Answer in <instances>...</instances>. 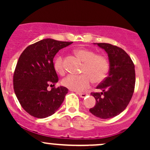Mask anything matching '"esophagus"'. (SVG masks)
I'll return each mask as SVG.
<instances>
[{
  "instance_id": "1",
  "label": "esophagus",
  "mask_w": 150,
  "mask_h": 150,
  "mask_svg": "<svg viewBox=\"0 0 150 150\" xmlns=\"http://www.w3.org/2000/svg\"><path fill=\"white\" fill-rule=\"evenodd\" d=\"M77 94H78V95L80 96V97H81V98H85L86 96L87 95V93H79V92H77Z\"/></svg>"
}]
</instances>
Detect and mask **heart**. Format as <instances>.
Masks as SVG:
<instances>
[{
    "mask_svg": "<svg viewBox=\"0 0 150 150\" xmlns=\"http://www.w3.org/2000/svg\"><path fill=\"white\" fill-rule=\"evenodd\" d=\"M74 53L79 59L84 62L80 75H68L62 81V84L67 88L76 92H83L90 86L93 81L95 83L102 82L106 78L109 63L107 58L101 54H96L92 50L88 49H76ZM54 69L58 73H65V67L63 58L58 55L53 63Z\"/></svg>",
    "mask_w": 150,
    "mask_h": 150,
    "instance_id": "1",
    "label": "heart"
}]
</instances>
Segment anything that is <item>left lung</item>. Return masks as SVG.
Here are the masks:
<instances>
[{
  "mask_svg": "<svg viewBox=\"0 0 150 150\" xmlns=\"http://www.w3.org/2000/svg\"><path fill=\"white\" fill-rule=\"evenodd\" d=\"M97 44L107 53L110 68L108 77L97 87L101 92L91 93L96 104L89 111L98 118L107 119L120 114L130 102L135 89V65L121 48L106 43Z\"/></svg>",
  "mask_w": 150,
  "mask_h": 150,
  "instance_id": "1",
  "label": "left lung"
}]
</instances>
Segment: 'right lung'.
<instances>
[{"mask_svg": "<svg viewBox=\"0 0 150 150\" xmlns=\"http://www.w3.org/2000/svg\"><path fill=\"white\" fill-rule=\"evenodd\" d=\"M72 43L45 39L27 46L20 55L13 75V87L22 107L31 116L38 118L51 116L63 102L68 92L66 87H53L51 91L47 87L58 81L53 58L59 50Z\"/></svg>", "mask_w": 150, "mask_h": 150, "instance_id": "obj_1", "label": "right lung"}]
</instances>
